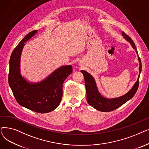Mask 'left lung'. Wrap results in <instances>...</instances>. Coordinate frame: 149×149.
Masks as SVG:
<instances>
[{"label": "left lung", "mask_w": 149, "mask_h": 149, "mask_svg": "<svg viewBox=\"0 0 149 149\" xmlns=\"http://www.w3.org/2000/svg\"><path fill=\"white\" fill-rule=\"evenodd\" d=\"M122 34L124 38L127 40L132 46L133 48L135 49L137 54L138 51L136 49V47L132 40V39L126 33L124 32L122 33ZM138 60L139 62V74L141 72V61L140 58L138 57ZM81 72L83 74L85 81V86L86 89V98L88 103L92 106L93 108L98 111L101 112H111L113 110H115L117 108H118L121 106H122L125 103H126L128 100L131 99L135 95L136 93L138 86H139V78L138 77V80L135 83L133 88L130 89V91L124 95L120 97L112 99H107L101 95L99 92L98 91V89L97 88L96 83L95 80L91 75L88 73L85 70H81Z\"/></svg>", "instance_id": "left-lung-1"}]
</instances>
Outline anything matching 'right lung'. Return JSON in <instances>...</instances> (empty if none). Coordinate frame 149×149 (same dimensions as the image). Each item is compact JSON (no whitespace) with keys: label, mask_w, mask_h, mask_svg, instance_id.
<instances>
[{"label":"right lung","mask_w":149,"mask_h":149,"mask_svg":"<svg viewBox=\"0 0 149 149\" xmlns=\"http://www.w3.org/2000/svg\"><path fill=\"white\" fill-rule=\"evenodd\" d=\"M34 30L20 42L13 50L10 60L8 83L17 102L22 106L38 113H48L60 104L63 95V84L72 72L71 65L59 68L44 81L38 83H29L20 73V55L28 40L37 33Z\"/></svg>","instance_id":"add662e5"}]
</instances>
